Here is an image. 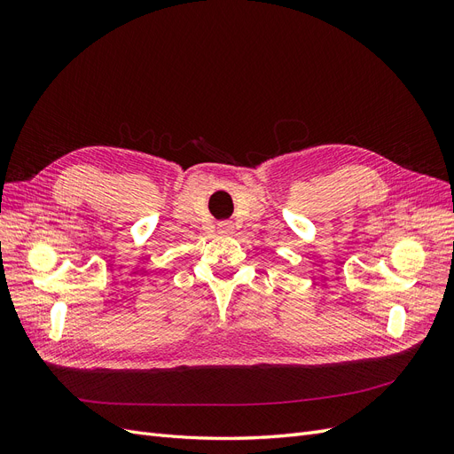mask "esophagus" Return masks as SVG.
<instances>
[{
    "label": "esophagus",
    "mask_w": 454,
    "mask_h": 454,
    "mask_svg": "<svg viewBox=\"0 0 454 454\" xmlns=\"http://www.w3.org/2000/svg\"><path fill=\"white\" fill-rule=\"evenodd\" d=\"M219 232H222V235H231L232 232V225L229 223V222H223V223H219Z\"/></svg>",
    "instance_id": "1"
}]
</instances>
